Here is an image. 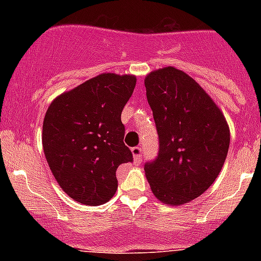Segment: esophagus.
<instances>
[{
  "label": "esophagus",
  "mask_w": 261,
  "mask_h": 261,
  "mask_svg": "<svg viewBox=\"0 0 261 261\" xmlns=\"http://www.w3.org/2000/svg\"><path fill=\"white\" fill-rule=\"evenodd\" d=\"M132 154H133V159H135L136 163L141 162L142 158V149L141 146H136L132 149Z\"/></svg>",
  "instance_id": "esophagus-1"
}]
</instances>
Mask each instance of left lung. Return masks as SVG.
Instances as JSON below:
<instances>
[{
    "mask_svg": "<svg viewBox=\"0 0 261 261\" xmlns=\"http://www.w3.org/2000/svg\"><path fill=\"white\" fill-rule=\"evenodd\" d=\"M145 87L159 137L158 156L145 165V175L159 201L184 205L220 175L229 151V125L208 93L174 66L150 71Z\"/></svg>",
    "mask_w": 261,
    "mask_h": 261,
    "instance_id": "8db88e82",
    "label": "left lung"
}]
</instances>
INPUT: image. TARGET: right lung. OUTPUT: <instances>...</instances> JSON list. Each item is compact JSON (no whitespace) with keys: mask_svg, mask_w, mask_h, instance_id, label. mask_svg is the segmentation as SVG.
<instances>
[{"mask_svg":"<svg viewBox=\"0 0 261 261\" xmlns=\"http://www.w3.org/2000/svg\"><path fill=\"white\" fill-rule=\"evenodd\" d=\"M136 75L102 73L53 99L43 121V150L62 191L85 205H102L117 190L116 170L133 161L124 144V106Z\"/></svg>","mask_w":261,"mask_h":261,"instance_id":"1","label":"right lung"}]
</instances>
